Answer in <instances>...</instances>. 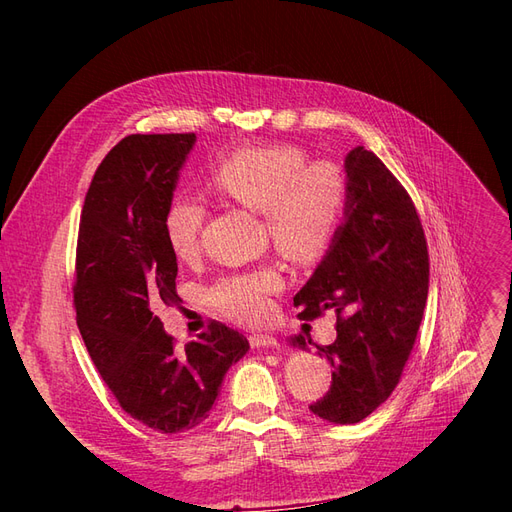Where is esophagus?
Returning a JSON list of instances; mask_svg holds the SVG:
<instances>
[{"instance_id":"esophagus-1","label":"esophagus","mask_w":512,"mask_h":512,"mask_svg":"<svg viewBox=\"0 0 512 512\" xmlns=\"http://www.w3.org/2000/svg\"><path fill=\"white\" fill-rule=\"evenodd\" d=\"M250 344L254 348H277V339L267 333H254L250 335Z\"/></svg>"}]
</instances>
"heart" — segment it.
<instances>
[{"mask_svg": "<svg viewBox=\"0 0 512 512\" xmlns=\"http://www.w3.org/2000/svg\"><path fill=\"white\" fill-rule=\"evenodd\" d=\"M294 145L247 147L209 166L207 192L222 203L262 215V228L275 247L294 262H312L327 252L346 205V179L333 162H307ZM205 207L194 198L175 196L162 215V235L175 260L198 254ZM282 286L271 267L230 273L209 290L207 301L224 316L258 324L269 314V294Z\"/></svg>", "mask_w": 512, "mask_h": 512, "instance_id": "1", "label": "heart"}]
</instances>
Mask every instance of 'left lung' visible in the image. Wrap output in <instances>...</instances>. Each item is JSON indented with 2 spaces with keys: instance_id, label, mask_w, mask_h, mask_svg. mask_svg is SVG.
Masks as SVG:
<instances>
[{
  "instance_id": "left-lung-1",
  "label": "left lung",
  "mask_w": 512,
  "mask_h": 512,
  "mask_svg": "<svg viewBox=\"0 0 512 512\" xmlns=\"http://www.w3.org/2000/svg\"><path fill=\"white\" fill-rule=\"evenodd\" d=\"M344 222L320 265L294 294L301 318L337 314V339L316 346L333 367L329 393L309 406L322 421L352 425L397 386L421 327L429 254L408 192L376 153L354 147L346 160ZM305 350L312 337H290Z\"/></svg>"
}]
</instances>
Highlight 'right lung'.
Segmentation results:
<instances>
[{
  "instance_id": "add662e5",
  "label": "right lung",
  "mask_w": 512,
  "mask_h": 512,
  "mask_svg": "<svg viewBox=\"0 0 512 512\" xmlns=\"http://www.w3.org/2000/svg\"><path fill=\"white\" fill-rule=\"evenodd\" d=\"M196 134H132L98 166L76 245V324L91 361L136 421L162 433L200 425L250 342L222 322L177 350L158 305H177V260L162 215Z\"/></svg>"
}]
</instances>
